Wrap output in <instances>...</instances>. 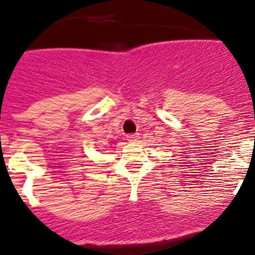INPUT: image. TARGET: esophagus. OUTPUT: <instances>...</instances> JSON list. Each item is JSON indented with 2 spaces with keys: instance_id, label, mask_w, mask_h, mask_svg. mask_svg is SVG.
<instances>
[{
  "instance_id": "obj_1",
  "label": "esophagus",
  "mask_w": 255,
  "mask_h": 255,
  "mask_svg": "<svg viewBox=\"0 0 255 255\" xmlns=\"http://www.w3.org/2000/svg\"><path fill=\"white\" fill-rule=\"evenodd\" d=\"M129 143H136L139 140V134H130L126 136Z\"/></svg>"
}]
</instances>
